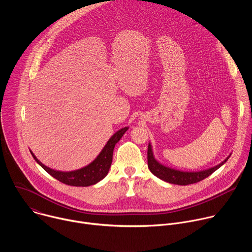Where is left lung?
Segmentation results:
<instances>
[{"mask_svg": "<svg viewBox=\"0 0 252 252\" xmlns=\"http://www.w3.org/2000/svg\"><path fill=\"white\" fill-rule=\"evenodd\" d=\"M231 155H229L223 161H221L220 164L212 166L210 168L200 170V171H183L171 168L169 166H165L164 164H161L159 161H158L154 156L153 148L151 143H149L148 148V165L150 170L158 178L162 179V181L172 184V185H178V186H188L191 184L198 183L205 177L209 176L211 173H213L215 170L219 169L221 165H223L227 159L230 158Z\"/></svg>", "mask_w": 252, "mask_h": 252, "instance_id": "left-lung-1", "label": "left lung"}]
</instances>
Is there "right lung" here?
Here are the masks:
<instances>
[{
  "label": "right lung",
  "mask_w": 252,
  "mask_h": 252,
  "mask_svg": "<svg viewBox=\"0 0 252 252\" xmlns=\"http://www.w3.org/2000/svg\"><path fill=\"white\" fill-rule=\"evenodd\" d=\"M127 129H128V126H126L118 130L109 140H107L106 145L103 147L99 155L90 164L77 170H71V171L55 170L53 168L46 166L44 163H42L37 158H35V156L32 153V151L30 152L32 158H34V160L37 161L49 174H51L53 177L58 179L59 182L71 187H90L97 184L99 181H101L102 178L106 176L113 161L114 149Z\"/></svg>",
  "instance_id": "obj_1"
}]
</instances>
